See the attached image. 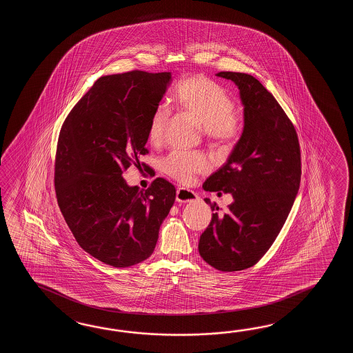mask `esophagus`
Masks as SVG:
<instances>
[{"label":"esophagus","instance_id":"obj_1","mask_svg":"<svg viewBox=\"0 0 353 353\" xmlns=\"http://www.w3.org/2000/svg\"><path fill=\"white\" fill-rule=\"evenodd\" d=\"M199 196L195 194L193 190H189L185 188H179L176 190V201L179 203L196 202Z\"/></svg>","mask_w":353,"mask_h":353}]
</instances>
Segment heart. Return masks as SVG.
I'll list each match as a JSON object with an SVG mask.
<instances>
[{"label": "heart", "instance_id": "obj_1", "mask_svg": "<svg viewBox=\"0 0 353 353\" xmlns=\"http://www.w3.org/2000/svg\"><path fill=\"white\" fill-rule=\"evenodd\" d=\"M174 107L180 112L201 122L203 134L218 148H230L239 139L242 130V114L233 107L228 92L216 81L202 74L183 78L174 90ZM170 111L160 105L151 113L148 139L158 145L165 135ZM163 168L174 179L185 183L195 174L210 169L208 160L199 152L173 151L163 161Z\"/></svg>", "mask_w": 353, "mask_h": 353}]
</instances>
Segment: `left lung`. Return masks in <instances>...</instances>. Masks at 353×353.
<instances>
[{
  "instance_id": "8db88e82",
  "label": "left lung",
  "mask_w": 353,
  "mask_h": 353,
  "mask_svg": "<svg viewBox=\"0 0 353 353\" xmlns=\"http://www.w3.org/2000/svg\"><path fill=\"white\" fill-rule=\"evenodd\" d=\"M240 90L245 126L225 165L204 181L207 192L231 193L233 203L213 213L198 250L221 271L254 266L271 248L298 194L301 176L299 140L281 105L252 75L219 72Z\"/></svg>"
}]
</instances>
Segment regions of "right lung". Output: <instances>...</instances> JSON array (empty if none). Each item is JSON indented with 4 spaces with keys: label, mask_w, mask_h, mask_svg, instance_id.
Segmentation results:
<instances>
[{
    "label": "right lung",
    "mask_w": 353,
    "mask_h": 353,
    "mask_svg": "<svg viewBox=\"0 0 353 353\" xmlns=\"http://www.w3.org/2000/svg\"><path fill=\"white\" fill-rule=\"evenodd\" d=\"M170 81V72L101 77L60 128L54 170L60 210L78 245L113 268L150 257L175 201L168 180L140 190L122 176L149 154V120Z\"/></svg>",
    "instance_id": "1"
}]
</instances>
